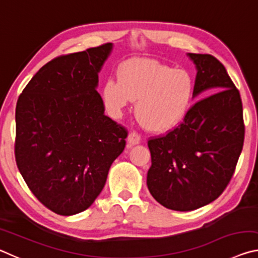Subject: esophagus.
Returning <instances> with one entry per match:
<instances>
[{
	"label": "esophagus",
	"instance_id": "obj_1",
	"mask_svg": "<svg viewBox=\"0 0 258 258\" xmlns=\"http://www.w3.org/2000/svg\"><path fill=\"white\" fill-rule=\"evenodd\" d=\"M140 141H141V137L137 132H131L127 137V143L128 147H132L135 145H139Z\"/></svg>",
	"mask_w": 258,
	"mask_h": 258
}]
</instances>
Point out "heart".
Returning a JSON list of instances; mask_svg holds the SVG:
<instances>
[{
  "mask_svg": "<svg viewBox=\"0 0 258 258\" xmlns=\"http://www.w3.org/2000/svg\"><path fill=\"white\" fill-rule=\"evenodd\" d=\"M108 78L102 99L108 112L118 118L131 100H138L139 119L154 132H168L181 125L196 102L197 84L192 73L175 69L158 60L132 58Z\"/></svg>",
  "mask_w": 258,
  "mask_h": 258,
  "instance_id": "1",
  "label": "heart"
}]
</instances>
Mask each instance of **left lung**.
Returning <instances> with one entry per match:
<instances>
[{
  "mask_svg": "<svg viewBox=\"0 0 258 258\" xmlns=\"http://www.w3.org/2000/svg\"><path fill=\"white\" fill-rule=\"evenodd\" d=\"M197 68L194 104L181 125L149 139L147 185L164 207L194 211L214 202L228 186L241 154L242 102L225 67L211 54L187 53Z\"/></svg>",
  "mask_w": 258,
  "mask_h": 258,
  "instance_id": "8db88e82",
  "label": "left lung"
}]
</instances>
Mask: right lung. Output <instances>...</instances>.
Masks as SVG:
<instances>
[{
	"mask_svg": "<svg viewBox=\"0 0 258 258\" xmlns=\"http://www.w3.org/2000/svg\"><path fill=\"white\" fill-rule=\"evenodd\" d=\"M111 50L106 43L56 56L17 102V166L35 197L59 215H75L93 204L126 145L127 130L104 115L97 91Z\"/></svg>",
	"mask_w": 258,
	"mask_h": 258,
	"instance_id": "1",
	"label": "right lung"
}]
</instances>
